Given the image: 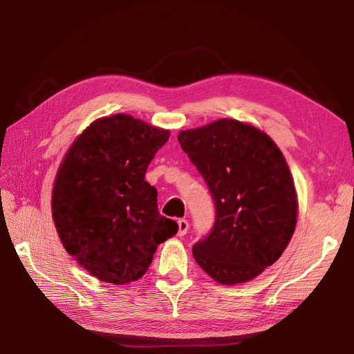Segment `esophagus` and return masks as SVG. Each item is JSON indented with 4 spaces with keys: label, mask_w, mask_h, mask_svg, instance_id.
<instances>
[{
    "label": "esophagus",
    "mask_w": 354,
    "mask_h": 354,
    "mask_svg": "<svg viewBox=\"0 0 354 354\" xmlns=\"http://www.w3.org/2000/svg\"><path fill=\"white\" fill-rule=\"evenodd\" d=\"M189 228H190L189 221H185V219H179V221H178V236H179V237L185 236L187 231H189Z\"/></svg>",
    "instance_id": "obj_1"
}]
</instances>
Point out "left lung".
<instances>
[{"label": "left lung", "instance_id": "obj_1", "mask_svg": "<svg viewBox=\"0 0 354 354\" xmlns=\"http://www.w3.org/2000/svg\"><path fill=\"white\" fill-rule=\"evenodd\" d=\"M178 141L205 179L216 207L209 234L193 257L221 284H237L272 265L297 225V193L280 149L237 120L183 131Z\"/></svg>", "mask_w": 354, "mask_h": 354}]
</instances>
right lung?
<instances>
[{
    "instance_id": "1",
    "label": "right lung",
    "mask_w": 354,
    "mask_h": 354,
    "mask_svg": "<svg viewBox=\"0 0 354 354\" xmlns=\"http://www.w3.org/2000/svg\"><path fill=\"white\" fill-rule=\"evenodd\" d=\"M170 133L131 115L95 120L66 152L51 194L64 248L102 281L146 274L156 246L178 232L158 212L146 170Z\"/></svg>"
}]
</instances>
